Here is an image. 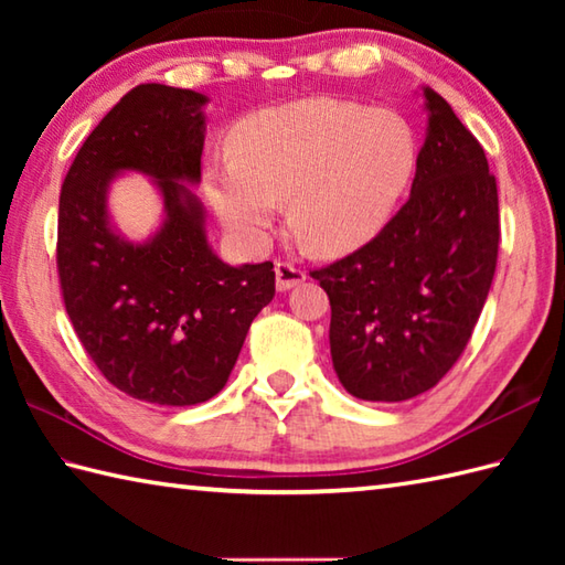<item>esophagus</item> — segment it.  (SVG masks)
I'll return each instance as SVG.
<instances>
[{
  "mask_svg": "<svg viewBox=\"0 0 565 565\" xmlns=\"http://www.w3.org/2000/svg\"><path fill=\"white\" fill-rule=\"evenodd\" d=\"M274 274H276V289L279 291H289L294 286L306 281V271L294 267L289 262H276Z\"/></svg>",
  "mask_w": 565,
  "mask_h": 565,
  "instance_id": "obj_1",
  "label": "esophagus"
}]
</instances>
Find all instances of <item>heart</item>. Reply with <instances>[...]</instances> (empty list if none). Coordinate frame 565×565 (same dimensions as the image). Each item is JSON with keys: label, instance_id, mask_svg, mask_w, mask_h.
Listing matches in <instances>:
<instances>
[{"label": "heart", "instance_id": "b5f03b06", "mask_svg": "<svg viewBox=\"0 0 565 565\" xmlns=\"http://www.w3.org/2000/svg\"><path fill=\"white\" fill-rule=\"evenodd\" d=\"M233 162L209 164L206 196L223 225L247 245L271 231L279 201L310 255L342 257L374 239L411 186L415 128L391 109L310 97L243 118Z\"/></svg>", "mask_w": 565, "mask_h": 565}]
</instances>
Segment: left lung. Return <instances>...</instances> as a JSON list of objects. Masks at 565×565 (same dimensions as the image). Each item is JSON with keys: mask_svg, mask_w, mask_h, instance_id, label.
Returning a JSON list of instances; mask_svg holds the SVG:
<instances>
[{"mask_svg": "<svg viewBox=\"0 0 565 565\" xmlns=\"http://www.w3.org/2000/svg\"><path fill=\"white\" fill-rule=\"evenodd\" d=\"M423 97L411 199L362 249L310 271L330 298L334 374L374 403L437 386L471 340L498 262V184L481 142L435 89Z\"/></svg>", "mask_w": 565, "mask_h": 565, "instance_id": "8db88e82", "label": "left lung"}]
</instances>
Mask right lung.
Returning a JSON list of instances; mask_svg holds the SVG:
<instances>
[{"instance_id": "right-lung-1", "label": "right lung", "mask_w": 565, "mask_h": 565, "mask_svg": "<svg viewBox=\"0 0 565 565\" xmlns=\"http://www.w3.org/2000/svg\"><path fill=\"white\" fill-rule=\"evenodd\" d=\"M209 97L138 84L84 140L60 189L57 274L77 338L130 398L196 405L218 393L247 330L274 298V264H225L206 235L201 182ZM138 171L163 199V223L136 244L108 213L116 175Z\"/></svg>"}]
</instances>
